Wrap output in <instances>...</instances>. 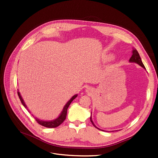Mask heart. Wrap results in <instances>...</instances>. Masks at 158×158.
Returning a JSON list of instances; mask_svg holds the SVG:
<instances>
[{"label":"heart","instance_id":"b5f03b06","mask_svg":"<svg viewBox=\"0 0 158 158\" xmlns=\"http://www.w3.org/2000/svg\"><path fill=\"white\" fill-rule=\"evenodd\" d=\"M112 58H113V56L111 55H110V56H107L105 58V60L106 61H110L112 60Z\"/></svg>","mask_w":158,"mask_h":158}]
</instances>
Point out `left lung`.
Segmentation results:
<instances>
[{"instance_id":"1","label":"left lung","mask_w":158,"mask_h":158,"mask_svg":"<svg viewBox=\"0 0 158 158\" xmlns=\"http://www.w3.org/2000/svg\"><path fill=\"white\" fill-rule=\"evenodd\" d=\"M129 62H130V63H136V64H139V66H142V67H143L145 70H146L144 64H143V63H142V60H141V57H140V56H139V53H138V51H136V49H133V51H132V56H131V58H130ZM90 121H91V122L92 123V124H93L94 126L95 127H96L97 129H99V130L103 131V130H102V129H100L99 128H98V127L95 125L94 122H93V120H92V114H91V116H90Z\"/></svg>"}]
</instances>
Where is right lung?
I'll list each match as a JSON object with an SVG mask.
<instances>
[{"mask_svg":"<svg viewBox=\"0 0 158 158\" xmlns=\"http://www.w3.org/2000/svg\"><path fill=\"white\" fill-rule=\"evenodd\" d=\"M18 95L19 97V98L20 100L22 102V104H23V106L26 107V108L28 110V111L29 112L28 108L27 106L26 105V104H25L24 101H23V99L22 98L21 95H20V93L19 92V91L18 89ZM77 97V94L76 95H74L70 100L67 102V103H66L63 109L61 111V113H60V116L58 117L57 118L53 120H51V121H45V120H40L38 118H35L36 119V121L39 123L40 124L41 126H43L45 127H48V128H54V127H56L57 126H59L60 125H61V124L64 122V120L66 119V113H67V110H68V107H69L70 104H71V102L74 100L75 98H76V97Z\"/></svg>","mask_w":158,"mask_h":158,"instance_id":"1","label":"right lung"}]
</instances>
